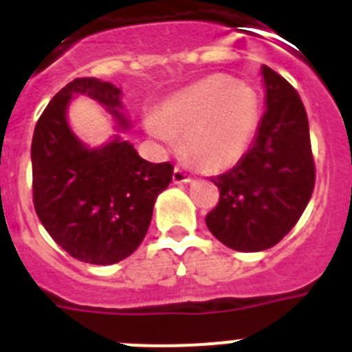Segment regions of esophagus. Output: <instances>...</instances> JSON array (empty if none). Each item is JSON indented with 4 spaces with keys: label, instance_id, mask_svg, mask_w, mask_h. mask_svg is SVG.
<instances>
[{
    "label": "esophagus",
    "instance_id": "1",
    "mask_svg": "<svg viewBox=\"0 0 352 352\" xmlns=\"http://www.w3.org/2000/svg\"><path fill=\"white\" fill-rule=\"evenodd\" d=\"M173 182L176 183V185H183V183L192 182V178L185 173V170L179 169V167H176V169H174V173H173Z\"/></svg>",
    "mask_w": 352,
    "mask_h": 352
}]
</instances>
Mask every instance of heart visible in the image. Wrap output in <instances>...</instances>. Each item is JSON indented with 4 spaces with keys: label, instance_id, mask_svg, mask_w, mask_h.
<instances>
[{
    "label": "heart",
    "instance_id": "1",
    "mask_svg": "<svg viewBox=\"0 0 352 352\" xmlns=\"http://www.w3.org/2000/svg\"><path fill=\"white\" fill-rule=\"evenodd\" d=\"M259 120L256 91L229 76H213L174 95L149 132L170 141L185 135V153L206 170L231 167L247 151Z\"/></svg>",
    "mask_w": 352,
    "mask_h": 352
}]
</instances>
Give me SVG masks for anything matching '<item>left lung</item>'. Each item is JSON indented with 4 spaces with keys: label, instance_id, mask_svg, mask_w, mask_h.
Listing matches in <instances>:
<instances>
[{
    "label": "left lung",
    "instance_id": "left-lung-1",
    "mask_svg": "<svg viewBox=\"0 0 352 352\" xmlns=\"http://www.w3.org/2000/svg\"><path fill=\"white\" fill-rule=\"evenodd\" d=\"M266 113L256 141L231 170L214 176L220 199L206 226L226 247L239 252L272 248L296 226L312 197L316 164L309 118L300 95L263 65Z\"/></svg>",
    "mask_w": 352,
    "mask_h": 352
}]
</instances>
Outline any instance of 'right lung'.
<instances>
[{"label": "right lung", "mask_w": 352, "mask_h": 352, "mask_svg": "<svg viewBox=\"0 0 352 352\" xmlns=\"http://www.w3.org/2000/svg\"><path fill=\"white\" fill-rule=\"evenodd\" d=\"M84 93L118 113L120 88L79 77L56 93L38 118L31 142L33 204L40 222L74 259L114 264L129 257L148 232L155 199L173 179V164H151L126 141L88 149L70 132L67 105Z\"/></svg>", "instance_id": "obj_1"}]
</instances>
